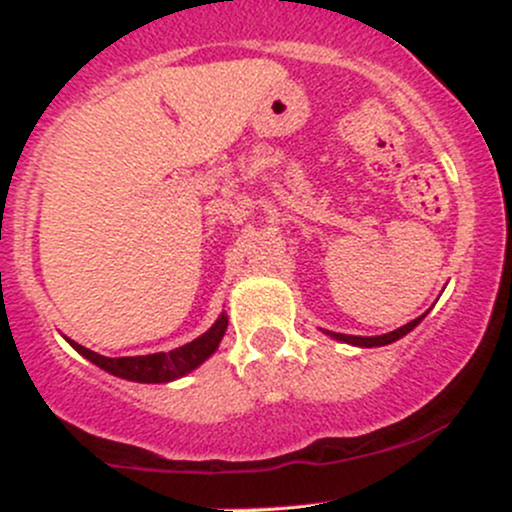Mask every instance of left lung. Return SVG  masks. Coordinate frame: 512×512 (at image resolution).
<instances>
[{"instance_id": "obj_1", "label": "left lung", "mask_w": 512, "mask_h": 512, "mask_svg": "<svg viewBox=\"0 0 512 512\" xmlns=\"http://www.w3.org/2000/svg\"><path fill=\"white\" fill-rule=\"evenodd\" d=\"M421 320H424V315H421V317H416V320L407 322V325H404V327H399V330H395V332L380 334V337H354V334H339V332H327V334H332V337H334V339H339V342L354 344V346H366V349H368V346H385V344H392V342H397V339H402L404 334L414 330V327L419 325Z\"/></svg>"}]
</instances>
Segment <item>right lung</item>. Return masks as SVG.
<instances>
[{
    "label": "right lung",
    "mask_w": 512,
    "mask_h": 512,
    "mask_svg": "<svg viewBox=\"0 0 512 512\" xmlns=\"http://www.w3.org/2000/svg\"><path fill=\"white\" fill-rule=\"evenodd\" d=\"M226 327H228V317L221 315L209 332H204L202 337L195 339V342L180 346V349L168 351V354H163L161 351V354H149V356L108 358L76 342H69V344H72L81 356H86L88 361L96 363L98 368L108 370V373L117 375V378L134 380V383H170V380L182 378L185 373L195 370L199 363L207 361V358L216 351V346H219L223 334H226Z\"/></svg>",
    "instance_id": "add662e5"
}]
</instances>
